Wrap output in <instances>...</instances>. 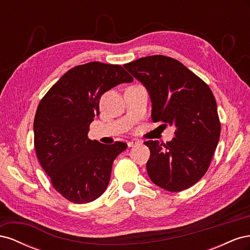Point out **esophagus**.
I'll list each match as a JSON object with an SVG mask.
<instances>
[{"label": "esophagus", "instance_id": "esophagus-1", "mask_svg": "<svg viewBox=\"0 0 250 250\" xmlns=\"http://www.w3.org/2000/svg\"><path fill=\"white\" fill-rule=\"evenodd\" d=\"M138 144H139V142H137V141H129V142H127L128 147H134V146H137Z\"/></svg>", "mask_w": 250, "mask_h": 250}]
</instances>
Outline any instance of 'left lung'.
<instances>
[{"label":"left lung","mask_w":250,"mask_h":250,"mask_svg":"<svg viewBox=\"0 0 250 250\" xmlns=\"http://www.w3.org/2000/svg\"><path fill=\"white\" fill-rule=\"evenodd\" d=\"M152 101L153 122L175 126L171 142L147 141L150 179L169 192L191 188L207 173L221 132L217 103L209 86L178 60L163 55L124 64Z\"/></svg>","instance_id":"obj_1"}]
</instances>
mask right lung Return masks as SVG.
I'll list each match as a JSON object with an SVG mask.
<instances>
[{
    "instance_id": "1",
    "label": "right lung",
    "mask_w": 250,
    "mask_h": 250,
    "mask_svg": "<svg viewBox=\"0 0 250 250\" xmlns=\"http://www.w3.org/2000/svg\"><path fill=\"white\" fill-rule=\"evenodd\" d=\"M133 78L123 66L92 62L67 71L42 97L34 118V148L55 190L71 202H92L109 184L116 157L127 144L87 137L101 96Z\"/></svg>"
}]
</instances>
